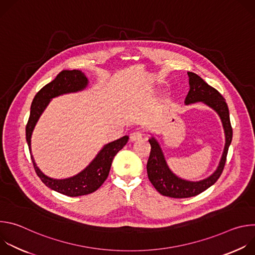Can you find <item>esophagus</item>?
<instances>
[{
	"label": "esophagus",
	"instance_id": "1",
	"mask_svg": "<svg viewBox=\"0 0 255 255\" xmlns=\"http://www.w3.org/2000/svg\"><path fill=\"white\" fill-rule=\"evenodd\" d=\"M142 132H140V131H135V132H133V133H131V135H130V140L131 141H137V140H140L141 138H142Z\"/></svg>",
	"mask_w": 255,
	"mask_h": 255
}]
</instances>
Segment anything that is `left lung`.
I'll use <instances>...</instances> for the list:
<instances>
[{"mask_svg": "<svg viewBox=\"0 0 255 255\" xmlns=\"http://www.w3.org/2000/svg\"><path fill=\"white\" fill-rule=\"evenodd\" d=\"M188 76L190 91L185 99V104L191 105L195 103H202L218 114L221 119L225 133V146L216 170L206 178L193 181L184 179L174 174L168 167L160 144L155 137L152 136L148 140L151 145V151L147 161V174L149 180L156 191L162 196L178 199L197 196L216 183L224 169L233 135L228 106L222 95L209 86L195 72L188 71Z\"/></svg>", "mask_w": 255, "mask_h": 255, "instance_id": "8db88e82", "label": "left lung"}]
</instances>
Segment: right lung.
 Instances as JSON below:
<instances>
[{"instance_id":"obj_1","label":"right lung","mask_w":255,"mask_h":255,"mask_svg":"<svg viewBox=\"0 0 255 255\" xmlns=\"http://www.w3.org/2000/svg\"><path fill=\"white\" fill-rule=\"evenodd\" d=\"M89 86V80L82 70L64 69L56 78L44 86L34 97L30 109V116L26 125V141L36 173L43 184L51 190L68 197H79L94 193L107 179L113 158L128 142L125 135L117 140L105 144L90 164L78 174L67 178H53L44 174L36 164L31 153V136L40 116L53 98L61 95L82 92Z\"/></svg>"}]
</instances>
